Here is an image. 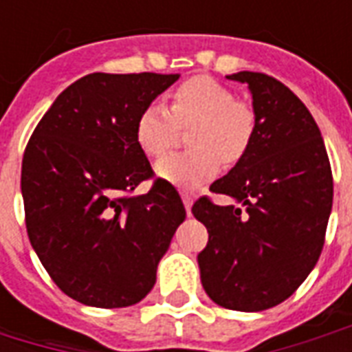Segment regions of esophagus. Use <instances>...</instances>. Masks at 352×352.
Listing matches in <instances>:
<instances>
[{"mask_svg": "<svg viewBox=\"0 0 352 352\" xmlns=\"http://www.w3.org/2000/svg\"><path fill=\"white\" fill-rule=\"evenodd\" d=\"M181 198H183V204H184V209H186V213L190 214V207H192V196L188 192H181Z\"/></svg>", "mask_w": 352, "mask_h": 352, "instance_id": "esophagus-1", "label": "esophagus"}]
</instances>
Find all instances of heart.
I'll return each instance as SVG.
<instances>
[{
  "mask_svg": "<svg viewBox=\"0 0 352 352\" xmlns=\"http://www.w3.org/2000/svg\"><path fill=\"white\" fill-rule=\"evenodd\" d=\"M186 133V153L169 154L156 164V173L181 188H194L219 173L226 164L241 160L256 133V113L247 101L219 80L192 77L171 94L169 109L148 103L135 120V143L148 156L160 158L175 141L177 128Z\"/></svg>",
  "mask_w": 352,
  "mask_h": 352,
  "instance_id": "b5f03b06",
  "label": "heart"
}]
</instances>
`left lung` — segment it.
I'll return each mask as SVG.
<instances>
[{
  "mask_svg": "<svg viewBox=\"0 0 352 352\" xmlns=\"http://www.w3.org/2000/svg\"><path fill=\"white\" fill-rule=\"evenodd\" d=\"M249 85L256 133L249 151L192 213L209 232L198 254L207 296L226 309L264 311L294 294L317 264L332 211L333 181L324 141L302 100L265 73L239 72Z\"/></svg>",
  "mask_w": 352,
  "mask_h": 352,
  "instance_id": "8db88e82",
  "label": "left lung"
}]
</instances>
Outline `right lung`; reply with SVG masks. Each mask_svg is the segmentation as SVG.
<instances>
[{
	"label": "right lung",
	"instance_id": "add662e5",
	"mask_svg": "<svg viewBox=\"0 0 352 352\" xmlns=\"http://www.w3.org/2000/svg\"><path fill=\"white\" fill-rule=\"evenodd\" d=\"M179 75L90 73L60 94L28 141L22 198L30 243L58 288L92 307H128L184 221L175 186L156 179L135 120Z\"/></svg>",
	"mask_w": 352,
	"mask_h": 352
}]
</instances>
